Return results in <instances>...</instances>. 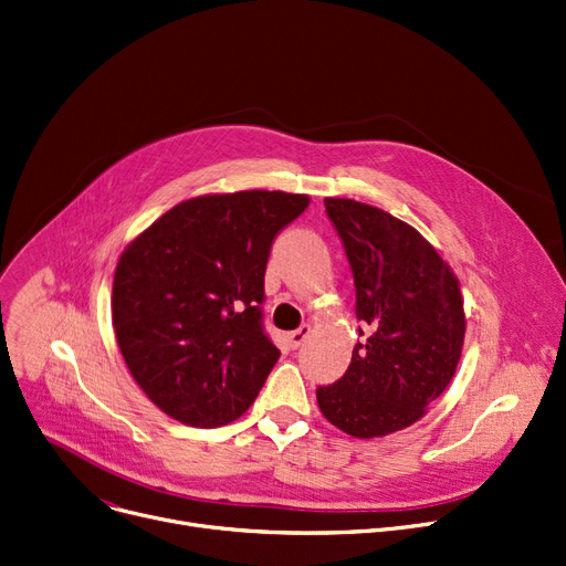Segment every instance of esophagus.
Here are the masks:
<instances>
[{
  "mask_svg": "<svg viewBox=\"0 0 566 566\" xmlns=\"http://www.w3.org/2000/svg\"><path fill=\"white\" fill-rule=\"evenodd\" d=\"M312 334V325H303V327H297L295 332H291L289 334V346L295 350V348H300L303 346V342L305 338Z\"/></svg>",
  "mask_w": 566,
  "mask_h": 566,
  "instance_id": "34e87169",
  "label": "esophagus"
}]
</instances>
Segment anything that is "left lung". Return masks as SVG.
<instances>
[{"mask_svg":"<svg viewBox=\"0 0 566 566\" xmlns=\"http://www.w3.org/2000/svg\"><path fill=\"white\" fill-rule=\"evenodd\" d=\"M325 209L344 241L357 318L370 336L316 400L342 432L387 437L423 419L453 380L467 332L460 280L430 241L389 211L348 198H325Z\"/></svg>","mask_w":566,"mask_h":566,"instance_id":"1","label":"left lung"}]
</instances>
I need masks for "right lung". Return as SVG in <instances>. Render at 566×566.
Wrapping results in <instances>:
<instances>
[{"label": "right lung", "instance_id": "obj_1", "mask_svg": "<svg viewBox=\"0 0 566 566\" xmlns=\"http://www.w3.org/2000/svg\"><path fill=\"white\" fill-rule=\"evenodd\" d=\"M310 207L284 191L207 193L159 216L120 254L111 318L143 394L191 428L237 421L280 350L261 329L277 232Z\"/></svg>", "mask_w": 566, "mask_h": 566}]
</instances>
